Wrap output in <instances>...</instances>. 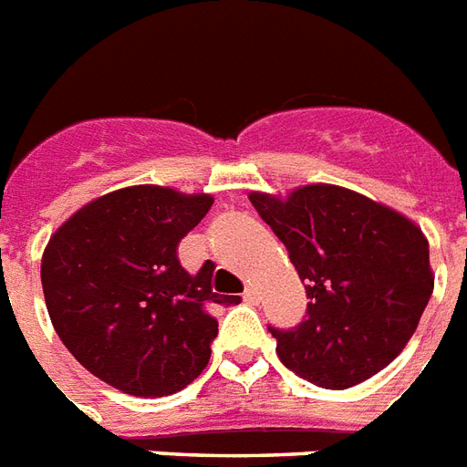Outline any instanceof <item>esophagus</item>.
I'll return each instance as SVG.
<instances>
[{
    "label": "esophagus",
    "mask_w": 467,
    "mask_h": 467,
    "mask_svg": "<svg viewBox=\"0 0 467 467\" xmlns=\"http://www.w3.org/2000/svg\"><path fill=\"white\" fill-rule=\"evenodd\" d=\"M243 300H245L248 306H257V300H260V294H257V291L253 286H248V288H245V294H243Z\"/></svg>",
    "instance_id": "34e87169"
}]
</instances>
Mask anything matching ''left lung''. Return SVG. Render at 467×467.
I'll return each mask as SVG.
<instances>
[{
  "label": "left lung",
  "mask_w": 467,
  "mask_h": 467,
  "mask_svg": "<svg viewBox=\"0 0 467 467\" xmlns=\"http://www.w3.org/2000/svg\"><path fill=\"white\" fill-rule=\"evenodd\" d=\"M306 284V319L269 327L291 372L348 389L387 368L418 329L434 288L430 243L399 212L338 186H303L286 200L250 192Z\"/></svg>",
  "instance_id": "left-lung-1"
}]
</instances>
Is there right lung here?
Segmentation results:
<instances>
[{"mask_svg":"<svg viewBox=\"0 0 467 467\" xmlns=\"http://www.w3.org/2000/svg\"><path fill=\"white\" fill-rule=\"evenodd\" d=\"M214 200L130 186L92 200L49 238L42 291L71 356L123 394L157 399L186 389L210 363L212 265L188 275L179 243Z\"/></svg>","mask_w":467,"mask_h":467,"instance_id":"add662e5","label":"right lung"}]
</instances>
